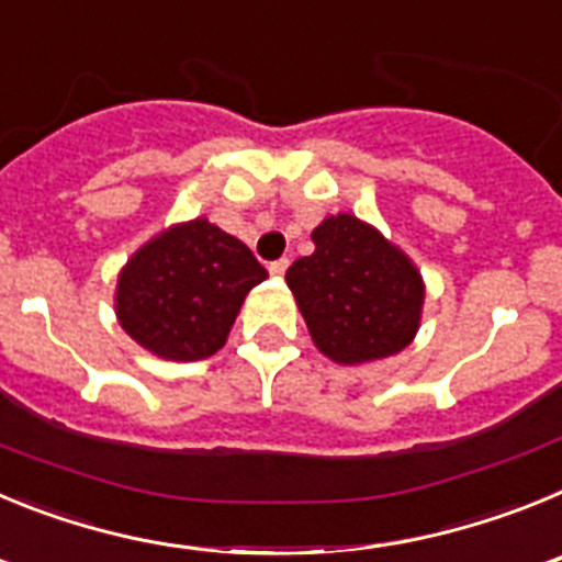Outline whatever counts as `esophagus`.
Listing matches in <instances>:
<instances>
[{"instance_id":"1","label":"esophagus","mask_w":562,"mask_h":562,"mask_svg":"<svg viewBox=\"0 0 562 562\" xmlns=\"http://www.w3.org/2000/svg\"><path fill=\"white\" fill-rule=\"evenodd\" d=\"M286 267H290V258H278V261H272L270 265V276L281 278L286 272Z\"/></svg>"}]
</instances>
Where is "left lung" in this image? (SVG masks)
Here are the masks:
<instances>
[{
    "label": "left lung",
    "instance_id": "left-lung-1",
    "mask_svg": "<svg viewBox=\"0 0 562 562\" xmlns=\"http://www.w3.org/2000/svg\"><path fill=\"white\" fill-rule=\"evenodd\" d=\"M312 241L315 252L292 261L286 284L317 349L346 366L405 349L425 301L411 258L349 213L321 222Z\"/></svg>",
    "mask_w": 562,
    "mask_h": 562
}]
</instances>
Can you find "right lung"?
Returning a JSON list of instances; mask_svg holds the SVG:
<instances>
[{
    "mask_svg": "<svg viewBox=\"0 0 562 562\" xmlns=\"http://www.w3.org/2000/svg\"><path fill=\"white\" fill-rule=\"evenodd\" d=\"M265 278L250 247L193 220L134 252L117 278V317L151 355L205 360L225 346L241 301Z\"/></svg>",
    "mask_w": 562,
    "mask_h": 562,
    "instance_id": "1",
    "label": "right lung"
}]
</instances>
